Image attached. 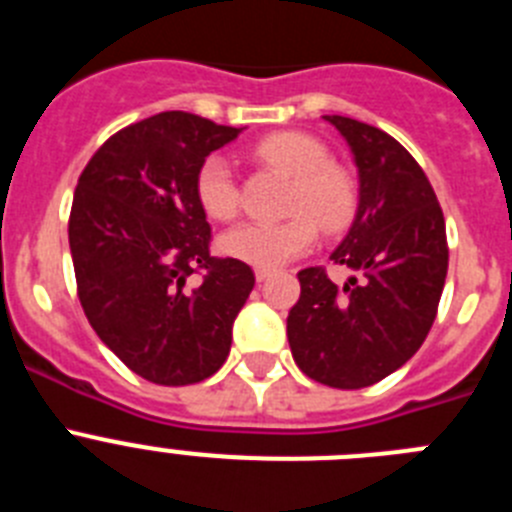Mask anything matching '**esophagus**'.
I'll list each match as a JSON object with an SVG mask.
<instances>
[{
	"label": "esophagus",
	"mask_w": 512,
	"mask_h": 512,
	"mask_svg": "<svg viewBox=\"0 0 512 512\" xmlns=\"http://www.w3.org/2000/svg\"><path fill=\"white\" fill-rule=\"evenodd\" d=\"M269 277H271L269 269H256V279H259V282H264V279H269Z\"/></svg>",
	"instance_id": "obj_1"
}]
</instances>
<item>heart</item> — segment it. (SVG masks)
<instances>
[{
  "instance_id": "b5f03b06",
  "label": "heart",
  "mask_w": 512,
  "mask_h": 512,
  "mask_svg": "<svg viewBox=\"0 0 512 512\" xmlns=\"http://www.w3.org/2000/svg\"><path fill=\"white\" fill-rule=\"evenodd\" d=\"M256 156L292 176L287 212L282 223H241L220 241L228 256L259 269H279L310 251L325 233H341L354 223L359 210L356 176L330 161V151L315 135L284 130L256 143ZM194 192L202 210L215 220H233L241 207V189L230 158L212 153L197 169Z\"/></svg>"
}]
</instances>
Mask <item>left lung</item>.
Wrapping results in <instances>:
<instances>
[{
  "label": "left lung",
  "instance_id": "1",
  "mask_svg": "<svg viewBox=\"0 0 512 512\" xmlns=\"http://www.w3.org/2000/svg\"><path fill=\"white\" fill-rule=\"evenodd\" d=\"M325 120L346 138L359 166L356 220L330 253L354 277L338 287L325 266L302 269L287 338L307 377L361 390L390 377L423 346L449 269L446 223L425 171L392 135L351 117Z\"/></svg>",
  "mask_w": 512,
  "mask_h": 512
}]
</instances>
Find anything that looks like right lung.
I'll list each match as a JSON object with an SVG mask.
<instances>
[{
	"mask_svg": "<svg viewBox=\"0 0 512 512\" xmlns=\"http://www.w3.org/2000/svg\"><path fill=\"white\" fill-rule=\"evenodd\" d=\"M241 130L161 112L104 140L76 184V295L104 346L153 384L212 377L256 284L248 264L210 256L212 230L194 192L202 161ZM192 273L203 274L197 288Z\"/></svg>",
	"mask_w": 512,
	"mask_h": 512,
	"instance_id": "obj_1",
	"label": "right lung"
}]
</instances>
